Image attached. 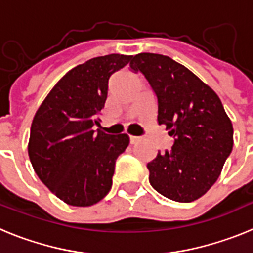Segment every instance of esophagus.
I'll return each mask as SVG.
<instances>
[{"label":"esophagus","mask_w":253,"mask_h":253,"mask_svg":"<svg viewBox=\"0 0 253 253\" xmlns=\"http://www.w3.org/2000/svg\"><path fill=\"white\" fill-rule=\"evenodd\" d=\"M129 139H130V144H135V143L139 142V140L142 139V138H140V137H135V135H130V137H129Z\"/></svg>","instance_id":"1"}]
</instances>
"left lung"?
I'll return each mask as SVG.
<instances>
[{"mask_svg":"<svg viewBox=\"0 0 253 253\" xmlns=\"http://www.w3.org/2000/svg\"><path fill=\"white\" fill-rule=\"evenodd\" d=\"M157 97L158 124L173 137L171 151L147 165L149 182L161 195L194 202L218 180L233 148V126L222 101L191 71L167 55L140 53L130 62Z\"/></svg>","mask_w":253,"mask_h":253,"instance_id":"left-lung-1","label":"left lung"}]
</instances>
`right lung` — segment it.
Masks as SVG:
<instances>
[{
	"label": "right lung",
	"mask_w": 253,
	"mask_h": 253,
	"mask_svg": "<svg viewBox=\"0 0 253 253\" xmlns=\"http://www.w3.org/2000/svg\"><path fill=\"white\" fill-rule=\"evenodd\" d=\"M131 55L109 54L72 68L51 88L35 114L29 158L55 196L73 207H90L113 185L116 158L129 144L126 134L93 130L107 97L109 78Z\"/></svg>",
	"instance_id": "right-lung-1"
}]
</instances>
